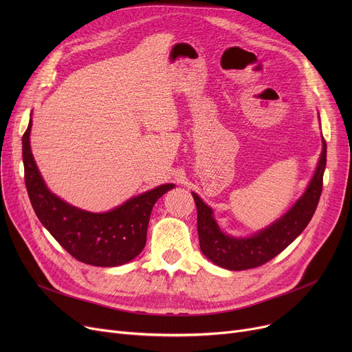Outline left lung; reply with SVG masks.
Instances as JSON below:
<instances>
[{"mask_svg": "<svg viewBox=\"0 0 352 352\" xmlns=\"http://www.w3.org/2000/svg\"><path fill=\"white\" fill-rule=\"evenodd\" d=\"M327 164V142L305 194L281 219L250 238H232L219 231L212 211L202 199L192 194L197 206V228L199 248L207 258L223 268L243 271L256 268L283 252L308 226L317 210L322 192V177Z\"/></svg>", "mask_w": 352, "mask_h": 352, "instance_id": "8db88e82", "label": "left lung"}]
</instances>
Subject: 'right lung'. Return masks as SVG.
Segmentation results:
<instances>
[{"label": "right lung", "mask_w": 352, "mask_h": 352, "mask_svg": "<svg viewBox=\"0 0 352 352\" xmlns=\"http://www.w3.org/2000/svg\"><path fill=\"white\" fill-rule=\"evenodd\" d=\"M30 131L31 121L23 135L24 178L31 206L41 224L69 255L84 264L117 267L131 261L145 247L154 204L174 187L173 184L128 199L104 214L71 207L47 190L31 154Z\"/></svg>", "instance_id": "1"}]
</instances>
